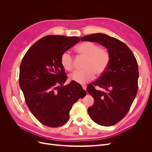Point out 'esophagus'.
I'll return each instance as SVG.
<instances>
[{
  "label": "esophagus",
  "mask_w": 152,
  "mask_h": 152,
  "mask_svg": "<svg viewBox=\"0 0 152 152\" xmlns=\"http://www.w3.org/2000/svg\"><path fill=\"white\" fill-rule=\"evenodd\" d=\"M82 88H83V89L86 90V87H87V86H86V85H82Z\"/></svg>",
  "instance_id": "1"
}]
</instances>
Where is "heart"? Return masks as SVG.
<instances>
[{
    "label": "heart",
    "instance_id": "obj_1",
    "mask_svg": "<svg viewBox=\"0 0 152 152\" xmlns=\"http://www.w3.org/2000/svg\"><path fill=\"white\" fill-rule=\"evenodd\" d=\"M80 56L85 58L84 70L75 71L70 75L72 81L84 84L91 80L94 75H103L107 70L111 59L110 53L104 48L91 42L80 44L75 49ZM60 63L63 68L66 71H71L73 67V58L69 51L63 52L61 56Z\"/></svg>",
    "mask_w": 152,
    "mask_h": 152
}]
</instances>
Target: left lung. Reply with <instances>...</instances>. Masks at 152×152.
Wrapping results in <instances>:
<instances>
[{"mask_svg":"<svg viewBox=\"0 0 152 152\" xmlns=\"http://www.w3.org/2000/svg\"><path fill=\"white\" fill-rule=\"evenodd\" d=\"M80 39L99 43L110 53L107 70L86 90L94 98V104L88 108L92 120L103 126L115 125L126 115L137 94L139 70L136 59L126 44L106 34H91ZM96 86L107 92L96 90Z\"/></svg>","mask_w":152,"mask_h":152,"instance_id":"left-lung-1","label":"left lung"}]
</instances>
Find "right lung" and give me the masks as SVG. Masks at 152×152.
Here are the masks:
<instances>
[{
  "label": "right lung",
  "instance_id": "right-lung-1",
  "mask_svg": "<svg viewBox=\"0 0 152 152\" xmlns=\"http://www.w3.org/2000/svg\"><path fill=\"white\" fill-rule=\"evenodd\" d=\"M80 41L77 37L47 35L31 45L23 58L19 84L31 113L44 125L58 127L86 92L75 82L63 86L67 76L60 63L63 52Z\"/></svg>",
  "mask_w": 152,
  "mask_h": 152
}]
</instances>
